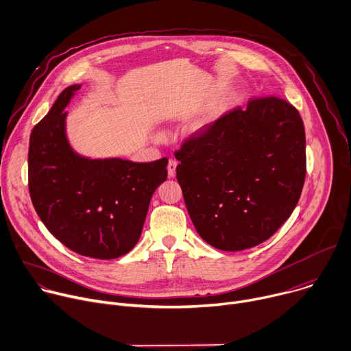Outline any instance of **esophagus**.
Wrapping results in <instances>:
<instances>
[{"label": "esophagus", "mask_w": 351, "mask_h": 351, "mask_svg": "<svg viewBox=\"0 0 351 351\" xmlns=\"http://www.w3.org/2000/svg\"><path fill=\"white\" fill-rule=\"evenodd\" d=\"M176 169H177V162L173 160V159H170V160H169V165H167V173H169V177H170V178L176 177Z\"/></svg>", "instance_id": "34e87169"}]
</instances>
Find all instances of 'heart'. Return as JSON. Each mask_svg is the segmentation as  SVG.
Wrapping results in <instances>:
<instances>
[{"label":"heart","mask_w":351,"mask_h":351,"mask_svg":"<svg viewBox=\"0 0 351 351\" xmlns=\"http://www.w3.org/2000/svg\"><path fill=\"white\" fill-rule=\"evenodd\" d=\"M204 130H206V124H204V123H199V124L195 127V131L199 132V134L204 132Z\"/></svg>","instance_id":"1"}]
</instances>
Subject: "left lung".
I'll use <instances>...</instances> for the list:
<instances>
[{
  "label": "left lung",
  "instance_id": "1",
  "mask_svg": "<svg viewBox=\"0 0 351 351\" xmlns=\"http://www.w3.org/2000/svg\"><path fill=\"white\" fill-rule=\"evenodd\" d=\"M177 180L203 241L224 252L257 246L295 210L306 178V134L295 106L257 98L227 112L176 152Z\"/></svg>",
  "mask_w": 351,
  "mask_h": 351
}]
</instances>
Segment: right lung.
<instances>
[{"mask_svg":"<svg viewBox=\"0 0 351 351\" xmlns=\"http://www.w3.org/2000/svg\"><path fill=\"white\" fill-rule=\"evenodd\" d=\"M70 86L33 128L29 191L47 230L82 256L110 260L139 241L151 197L167 178V158L134 163L90 159L70 147L64 108L80 90Z\"/></svg>","mask_w":351,"mask_h":351,"instance_id":"add662e5","label":"right lung"}]
</instances>
